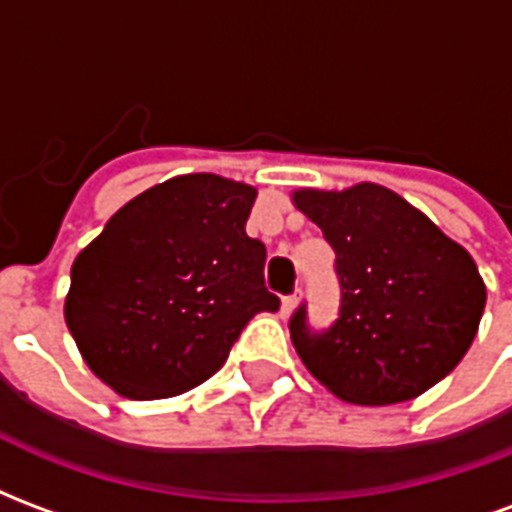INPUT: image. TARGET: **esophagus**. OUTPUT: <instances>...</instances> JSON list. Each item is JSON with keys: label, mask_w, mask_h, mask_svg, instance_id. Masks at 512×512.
I'll list each match as a JSON object with an SVG mask.
<instances>
[{"label": "esophagus", "mask_w": 512, "mask_h": 512, "mask_svg": "<svg viewBox=\"0 0 512 512\" xmlns=\"http://www.w3.org/2000/svg\"><path fill=\"white\" fill-rule=\"evenodd\" d=\"M299 299H301V288H296L293 293H288V296L282 299V315H290V312L296 310Z\"/></svg>", "instance_id": "esophagus-1"}]
</instances>
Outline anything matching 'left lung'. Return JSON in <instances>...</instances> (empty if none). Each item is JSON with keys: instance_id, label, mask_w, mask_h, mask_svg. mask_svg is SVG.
<instances>
[{"instance_id": "obj_1", "label": "left lung", "mask_w": 512, "mask_h": 512, "mask_svg": "<svg viewBox=\"0 0 512 512\" xmlns=\"http://www.w3.org/2000/svg\"><path fill=\"white\" fill-rule=\"evenodd\" d=\"M293 200L334 249L340 282L332 326L315 329L307 304L290 315V337L312 376L359 406L403 403L450 376L485 307L469 252L376 183L304 189Z\"/></svg>"}]
</instances>
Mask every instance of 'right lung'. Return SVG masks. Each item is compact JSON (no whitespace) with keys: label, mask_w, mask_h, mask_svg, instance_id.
Segmentation results:
<instances>
[{"label":"right lung","mask_w":512,"mask_h":512,"mask_svg":"<svg viewBox=\"0 0 512 512\" xmlns=\"http://www.w3.org/2000/svg\"><path fill=\"white\" fill-rule=\"evenodd\" d=\"M257 191L219 175L147 189L76 257L65 321L84 362L134 400L211 378L268 293L266 246L246 235Z\"/></svg>","instance_id":"obj_1"}]
</instances>
